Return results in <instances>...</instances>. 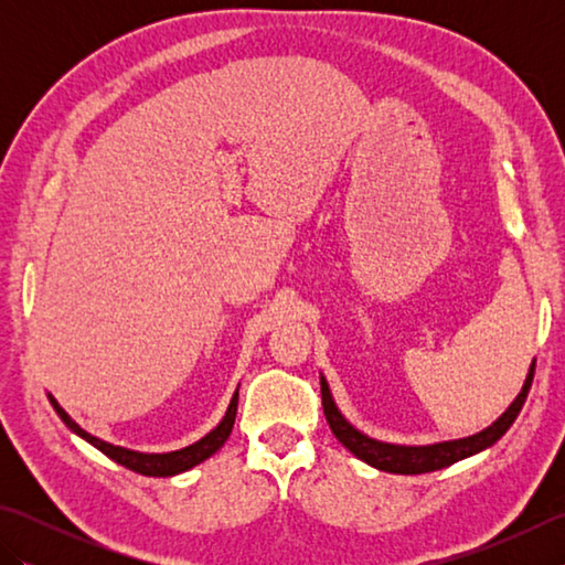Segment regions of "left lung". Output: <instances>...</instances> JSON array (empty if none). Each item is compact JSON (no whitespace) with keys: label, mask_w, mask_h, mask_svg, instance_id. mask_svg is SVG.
I'll use <instances>...</instances> for the list:
<instances>
[{"label":"left lung","mask_w":565,"mask_h":565,"mask_svg":"<svg viewBox=\"0 0 565 565\" xmlns=\"http://www.w3.org/2000/svg\"><path fill=\"white\" fill-rule=\"evenodd\" d=\"M532 379H534V364L530 369V374H526L522 393L508 407V413H502V417L495 419V423L488 429L478 431V435L466 437V439L431 444V447H398V444H383V441H376V439L362 435V431L354 429L340 415L338 405L332 403V395H330L326 379H320L322 413H326V417H328L332 435L338 437L342 441V447L350 449L356 459H362L369 466L379 468V471H388V473H403V476L429 473V471H439V468H447L456 461H461V459H466V456L488 449L490 444H495L502 435H505L510 425L518 419V415L522 411L526 393H530V388H532Z\"/></svg>","instance_id":"obj_1"}]
</instances>
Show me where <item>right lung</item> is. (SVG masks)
I'll list each match as a JSON object with an SVG mask.
<instances>
[{
	"instance_id": "obj_1",
	"label": "right lung",
	"mask_w": 565,
	"mask_h": 565,
	"mask_svg": "<svg viewBox=\"0 0 565 565\" xmlns=\"http://www.w3.org/2000/svg\"><path fill=\"white\" fill-rule=\"evenodd\" d=\"M51 398L55 413L60 415V419L75 431V435H79L82 439H87L89 444H94L102 454L109 456V459H114L116 463H121L126 468H130V471L136 473H142V476H174V473H182V471H189L191 466H196L201 461H206L209 456H213L215 451H218L225 439L231 437L233 431V425H235V413H237V393L233 395L231 405H227V413L223 417V423L215 427L213 431H209L206 437L199 439L196 444H191V447L186 449H179V451H170V454H138V451H130V449H124V447H114V444L109 441H102L97 437H92L89 431H84L75 419H72L63 407L57 405V401L53 398V395H47Z\"/></svg>"
}]
</instances>
